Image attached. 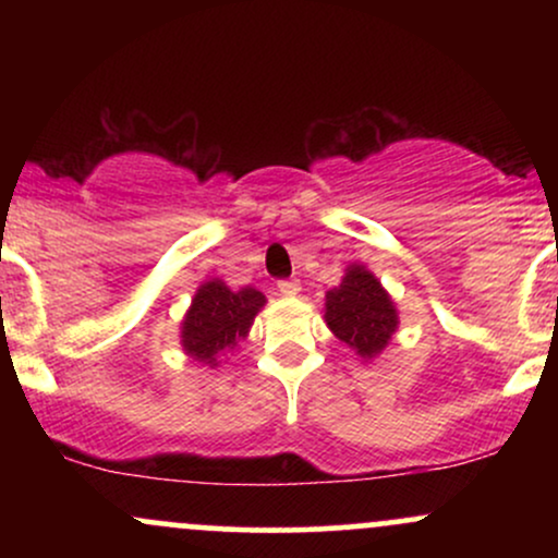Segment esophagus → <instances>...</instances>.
Segmentation results:
<instances>
[{
	"label": "esophagus",
	"instance_id": "obj_1",
	"mask_svg": "<svg viewBox=\"0 0 558 558\" xmlns=\"http://www.w3.org/2000/svg\"><path fill=\"white\" fill-rule=\"evenodd\" d=\"M278 291L283 293V296H296V293L301 291V283L299 280H280Z\"/></svg>",
	"mask_w": 558,
	"mask_h": 558
}]
</instances>
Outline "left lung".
<instances>
[{
	"label": "left lung",
	"mask_w": 558,
	"mask_h": 558,
	"mask_svg": "<svg viewBox=\"0 0 558 558\" xmlns=\"http://www.w3.org/2000/svg\"><path fill=\"white\" fill-rule=\"evenodd\" d=\"M325 323L362 360H375L399 328V312L367 267L349 265L341 286L325 293Z\"/></svg>",
	"instance_id": "8db88e82"
}]
</instances>
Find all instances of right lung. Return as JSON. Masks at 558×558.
<instances>
[{
    "label": "right lung",
    "mask_w": 558,
    "mask_h": 558,
    "mask_svg": "<svg viewBox=\"0 0 558 558\" xmlns=\"http://www.w3.org/2000/svg\"><path fill=\"white\" fill-rule=\"evenodd\" d=\"M265 301V293L252 286L230 291L222 280H207L196 291L181 323L183 351L194 362L217 367V356L235 349L248 336Z\"/></svg>",
    "instance_id": "obj_1"
}]
</instances>
